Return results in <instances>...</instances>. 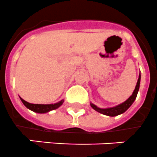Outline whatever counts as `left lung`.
I'll use <instances>...</instances> for the list:
<instances>
[{
	"mask_svg": "<svg viewBox=\"0 0 157 157\" xmlns=\"http://www.w3.org/2000/svg\"><path fill=\"white\" fill-rule=\"evenodd\" d=\"M140 78H141V76L140 74L138 81H137L136 89H135V90H134L133 94H132V95L129 98L127 99V101H125L124 102H123L122 104H119V105H116V106H114V107L101 109V108L98 107L97 105H95L94 104H93V103H90L91 107L94 109H95L96 111L101 113V114H105V115H107V116H111V117H114V116H117L118 115V114H123V113H124V112L132 105V103L134 102V101L136 100V97H137V94H138L139 89H140Z\"/></svg>",
	"mask_w": 157,
	"mask_h": 157,
	"instance_id": "8db88e82",
	"label": "left lung"
}]
</instances>
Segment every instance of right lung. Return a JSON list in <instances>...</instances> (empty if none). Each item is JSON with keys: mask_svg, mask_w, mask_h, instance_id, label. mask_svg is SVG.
I'll return each instance as SVG.
<instances>
[{"mask_svg": "<svg viewBox=\"0 0 157 157\" xmlns=\"http://www.w3.org/2000/svg\"><path fill=\"white\" fill-rule=\"evenodd\" d=\"M21 101L24 104L25 107L28 108L30 110H32L36 113H39V114H44V113H48V112L56 109L60 106L63 102V100H61L60 101H59L55 104H32V103H29L27 101H25V100L20 98Z\"/></svg>", "mask_w": 157, "mask_h": 157, "instance_id": "1", "label": "right lung"}]
</instances>
